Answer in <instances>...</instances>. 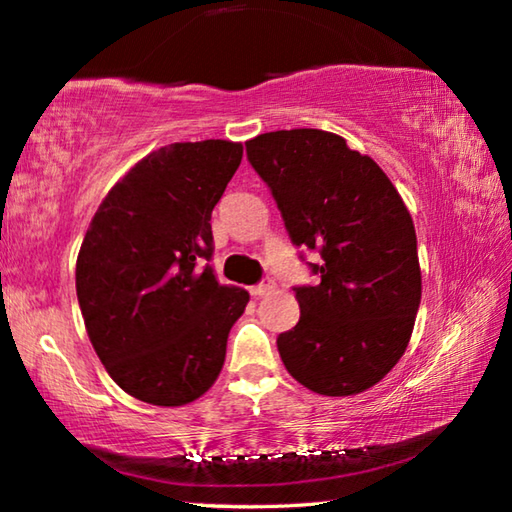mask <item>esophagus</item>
Here are the masks:
<instances>
[{"mask_svg": "<svg viewBox=\"0 0 512 512\" xmlns=\"http://www.w3.org/2000/svg\"><path fill=\"white\" fill-rule=\"evenodd\" d=\"M273 287H275V282L271 280V277H266L264 282H259V284H255L253 289H250V293H253L255 298H262V296H266V293H271L273 291Z\"/></svg>", "mask_w": 512, "mask_h": 512, "instance_id": "1", "label": "esophagus"}]
</instances>
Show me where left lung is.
<instances>
[{"mask_svg": "<svg viewBox=\"0 0 512 512\" xmlns=\"http://www.w3.org/2000/svg\"><path fill=\"white\" fill-rule=\"evenodd\" d=\"M296 246L318 250L298 325L277 336L289 375L318 395L368 391L402 359L422 298L413 219L379 164L341 135L293 128L246 142Z\"/></svg>", "mask_w": 512, "mask_h": 512, "instance_id": "obj_1", "label": "left lung"}]
</instances>
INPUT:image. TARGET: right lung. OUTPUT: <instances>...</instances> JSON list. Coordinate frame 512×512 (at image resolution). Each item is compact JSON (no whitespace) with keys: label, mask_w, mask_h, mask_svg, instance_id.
Returning <instances> with one entry per match:
<instances>
[{"label":"right lung","mask_w":512,"mask_h":512,"mask_svg":"<svg viewBox=\"0 0 512 512\" xmlns=\"http://www.w3.org/2000/svg\"><path fill=\"white\" fill-rule=\"evenodd\" d=\"M244 158L241 142H176L126 173L92 216L76 259L90 343L135 400L185 406L212 388L248 291L219 284L212 210Z\"/></svg>","instance_id":"right-lung-1"}]
</instances>
